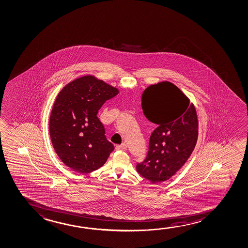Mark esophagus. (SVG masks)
<instances>
[{
  "label": "esophagus",
  "mask_w": 248,
  "mask_h": 248,
  "mask_svg": "<svg viewBox=\"0 0 248 248\" xmlns=\"http://www.w3.org/2000/svg\"><path fill=\"white\" fill-rule=\"evenodd\" d=\"M127 147V145H126V143H122V144H119V145H116V150H125Z\"/></svg>",
  "instance_id": "34e87169"
}]
</instances>
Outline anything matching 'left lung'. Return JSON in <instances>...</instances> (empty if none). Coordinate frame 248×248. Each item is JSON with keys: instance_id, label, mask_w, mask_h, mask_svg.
<instances>
[{"instance_id": "1", "label": "left lung", "mask_w": 248, "mask_h": 248, "mask_svg": "<svg viewBox=\"0 0 248 248\" xmlns=\"http://www.w3.org/2000/svg\"><path fill=\"white\" fill-rule=\"evenodd\" d=\"M142 108L157 127L150 137L146 157L136 170L152 183L163 182L185 164L196 145V109L176 85L168 81L144 90Z\"/></svg>"}]
</instances>
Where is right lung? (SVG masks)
<instances>
[{
    "mask_svg": "<svg viewBox=\"0 0 248 248\" xmlns=\"http://www.w3.org/2000/svg\"><path fill=\"white\" fill-rule=\"evenodd\" d=\"M118 93L86 75L67 84L56 97L49 118L52 144L60 159L75 172L87 174L99 169L114 151L96 115Z\"/></svg>",
    "mask_w": 248,
    "mask_h": 248,
    "instance_id": "1",
    "label": "right lung"
}]
</instances>
